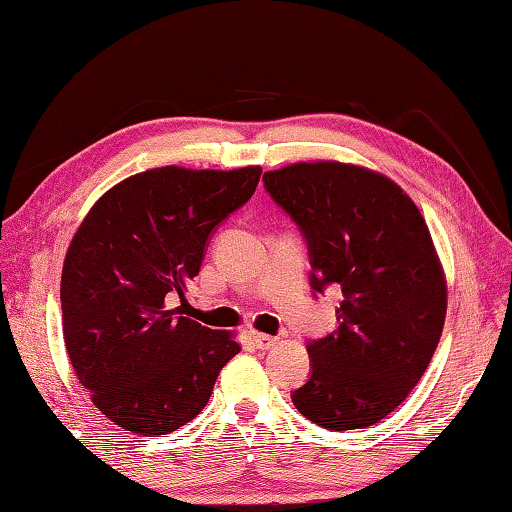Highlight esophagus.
I'll list each match as a JSON object with an SVG mask.
<instances>
[{"mask_svg":"<svg viewBox=\"0 0 512 512\" xmlns=\"http://www.w3.org/2000/svg\"><path fill=\"white\" fill-rule=\"evenodd\" d=\"M250 339H253V344L259 350H270V348L279 344L277 337H270V335H264V333H253V335H250Z\"/></svg>","mask_w":512,"mask_h":512,"instance_id":"34e87169","label":"esophagus"}]
</instances>
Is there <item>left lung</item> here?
I'll list each match as a JSON object with an SVG mask.
<instances>
[{
    "label": "left lung",
    "mask_w": 512,
    "mask_h": 512,
    "mask_svg": "<svg viewBox=\"0 0 512 512\" xmlns=\"http://www.w3.org/2000/svg\"><path fill=\"white\" fill-rule=\"evenodd\" d=\"M270 197L302 228L310 286L342 288L337 330L308 344L310 379L293 404L328 430L377 424L422 379L442 337L446 275L426 219L393 179L342 162L264 173Z\"/></svg>",
    "instance_id": "1"
}]
</instances>
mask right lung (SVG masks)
<instances>
[{
  "label": "right lung",
  "instance_id": "add662e5",
  "mask_svg": "<svg viewBox=\"0 0 512 512\" xmlns=\"http://www.w3.org/2000/svg\"><path fill=\"white\" fill-rule=\"evenodd\" d=\"M262 168H150L97 199L66 250L62 324L93 404L135 435L202 413L239 342L168 308L184 299L217 224L253 197Z\"/></svg>",
  "mask_w": 512,
  "mask_h": 512
}]
</instances>
